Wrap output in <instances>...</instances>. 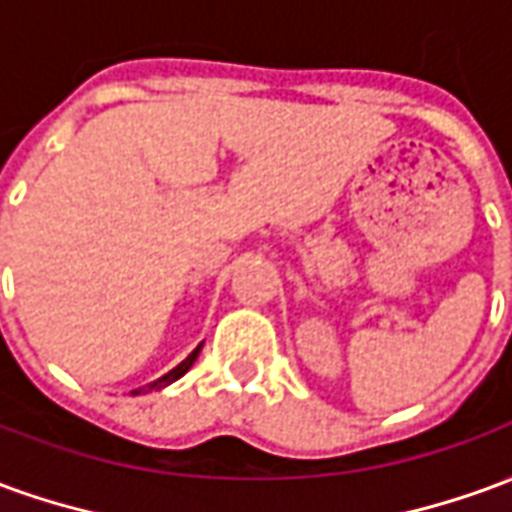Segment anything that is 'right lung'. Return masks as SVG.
<instances>
[{"mask_svg":"<svg viewBox=\"0 0 512 512\" xmlns=\"http://www.w3.org/2000/svg\"><path fill=\"white\" fill-rule=\"evenodd\" d=\"M200 348H202V345H197V348H194V351H191V354L186 356V359H183V362H180L178 367H172V370H169L167 376H161V378H158V381H153V384L139 386V389H134L131 395H142L145 389H164V386H169V384H172V381H178L180 376H186V373H189V367L194 365V362H197V356H200Z\"/></svg>","mask_w":512,"mask_h":512,"instance_id":"1","label":"right lung"}]
</instances>
